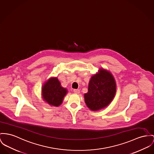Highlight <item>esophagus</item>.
Wrapping results in <instances>:
<instances>
[{"mask_svg":"<svg viewBox=\"0 0 154 154\" xmlns=\"http://www.w3.org/2000/svg\"><path fill=\"white\" fill-rule=\"evenodd\" d=\"M73 92L76 94H79L80 92V91L79 89H73Z\"/></svg>","mask_w":154,"mask_h":154,"instance_id":"34e87169","label":"esophagus"}]
</instances>
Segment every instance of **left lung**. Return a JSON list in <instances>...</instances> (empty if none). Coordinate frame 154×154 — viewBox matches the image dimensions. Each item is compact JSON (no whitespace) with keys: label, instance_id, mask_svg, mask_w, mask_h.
I'll return each instance as SVG.
<instances>
[{"label":"left lung","instance_id":"1","mask_svg":"<svg viewBox=\"0 0 154 154\" xmlns=\"http://www.w3.org/2000/svg\"><path fill=\"white\" fill-rule=\"evenodd\" d=\"M116 92V84L112 74L100 69L89 81L88 92L84 94L85 102L91 110H99L112 101Z\"/></svg>","mask_w":154,"mask_h":154}]
</instances>
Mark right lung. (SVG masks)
I'll return each mask as SVG.
<instances>
[{
    "instance_id": "add662e5",
    "label": "right lung",
    "mask_w": 154,
    "mask_h": 154,
    "mask_svg": "<svg viewBox=\"0 0 154 154\" xmlns=\"http://www.w3.org/2000/svg\"><path fill=\"white\" fill-rule=\"evenodd\" d=\"M67 90L62 88L57 78H51L45 83L42 88V97L50 106L58 107L63 100Z\"/></svg>"
}]
</instances>
